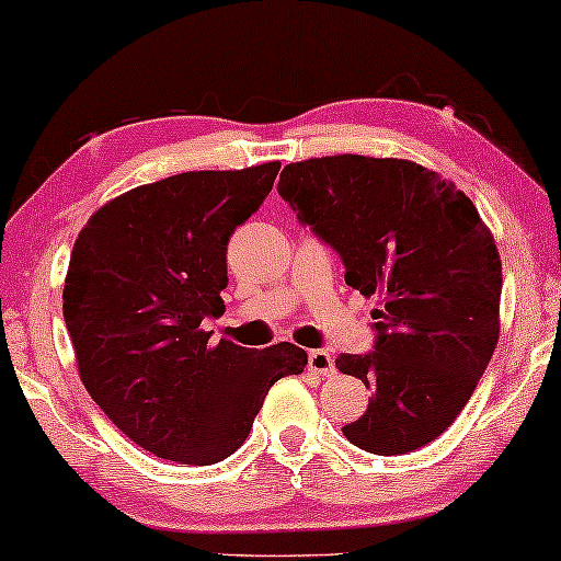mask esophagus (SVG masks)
<instances>
[{"label":"esophagus","instance_id":"1","mask_svg":"<svg viewBox=\"0 0 561 561\" xmlns=\"http://www.w3.org/2000/svg\"><path fill=\"white\" fill-rule=\"evenodd\" d=\"M309 370L317 375H332L334 373V357L327 350H311L309 352Z\"/></svg>","mask_w":561,"mask_h":561}]
</instances>
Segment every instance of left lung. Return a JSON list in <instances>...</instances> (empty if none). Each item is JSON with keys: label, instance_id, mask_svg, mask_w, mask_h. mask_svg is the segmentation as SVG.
<instances>
[{"label": "left lung", "instance_id": "obj_1", "mask_svg": "<svg viewBox=\"0 0 561 561\" xmlns=\"http://www.w3.org/2000/svg\"><path fill=\"white\" fill-rule=\"evenodd\" d=\"M278 194L340 252L344 280L378 296L370 355L336 367L373 390L342 428L373 455H405L455 424L501 334V255L474 204L398 158L327 156L283 168Z\"/></svg>", "mask_w": 561, "mask_h": 561}]
</instances>
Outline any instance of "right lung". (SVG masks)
<instances>
[{
	"instance_id": "obj_1",
	"label": "right lung",
	"mask_w": 561,
	"mask_h": 561,
	"mask_svg": "<svg viewBox=\"0 0 561 561\" xmlns=\"http://www.w3.org/2000/svg\"><path fill=\"white\" fill-rule=\"evenodd\" d=\"M278 160L145 183L91 214L64 286L81 382L112 424L156 457L214 465L248 439L267 390L304 373L290 342H211L225 313L227 242L271 194Z\"/></svg>"
}]
</instances>
